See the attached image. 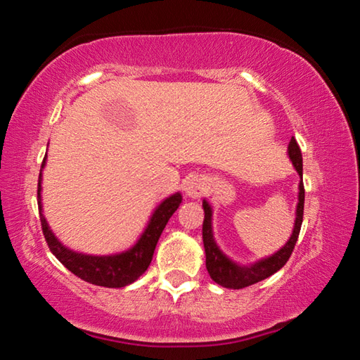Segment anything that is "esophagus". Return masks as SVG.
<instances>
[{"label":"esophagus","mask_w":360,"mask_h":360,"mask_svg":"<svg viewBox=\"0 0 360 360\" xmlns=\"http://www.w3.org/2000/svg\"><path fill=\"white\" fill-rule=\"evenodd\" d=\"M206 182L202 176H188L184 181V192L187 197L191 198H200L205 192Z\"/></svg>","instance_id":"34e87169"}]
</instances>
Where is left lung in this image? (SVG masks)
<instances>
[{"label":"left lung","instance_id":"obj_1","mask_svg":"<svg viewBox=\"0 0 360 360\" xmlns=\"http://www.w3.org/2000/svg\"><path fill=\"white\" fill-rule=\"evenodd\" d=\"M288 155L290 158L292 165L297 169L298 176H300V182H298V203L295 211V224L294 230L289 241L279 249L278 252L271 254L270 257L260 259L251 265H240L229 259L225 255L221 248L217 246L212 235V208L211 205L203 200V210H205V219H203V245H205V254H206V270H208L211 279L219 285L227 289H243L248 285L255 284L265 279L268 276L275 275L278 270L285 265V262L289 260L292 251H294L295 243L300 233L302 222H303V205H304V188H303V160H302V152L295 138L290 139Z\"/></svg>","mask_w":360,"mask_h":360}]
</instances>
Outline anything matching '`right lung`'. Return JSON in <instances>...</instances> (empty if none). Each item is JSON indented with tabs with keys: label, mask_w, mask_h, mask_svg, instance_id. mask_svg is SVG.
Returning a JSON list of instances; mask_svg holds the SVG:
<instances>
[{
	"label": "right lung",
	"mask_w": 360,
	"mask_h": 360,
	"mask_svg": "<svg viewBox=\"0 0 360 360\" xmlns=\"http://www.w3.org/2000/svg\"><path fill=\"white\" fill-rule=\"evenodd\" d=\"M46 167V157L42 162V168ZM41 181L42 174H39L38 182V205H39V217L42 225V233L51 248L52 254L68 268L71 273H75L77 278L84 279L90 284L103 285V288H125L148 270L150 265L152 255H154L157 241L160 238L163 229L168 224L173 212L179 208L182 202V195L176 192L169 195L168 198L157 206L152 212L148 225L139 236L138 241L130 249L119 254L109 255H92L76 252L72 249L62 245V241L53 235V231L49 227L44 214H42L41 203Z\"/></svg>",
	"instance_id": "add662e5"
}]
</instances>
